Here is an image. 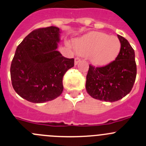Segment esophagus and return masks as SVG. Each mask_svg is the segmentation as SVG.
<instances>
[{"label":"esophagus","mask_w":146,"mask_h":146,"mask_svg":"<svg viewBox=\"0 0 146 146\" xmlns=\"http://www.w3.org/2000/svg\"><path fill=\"white\" fill-rule=\"evenodd\" d=\"M80 61V59L79 58H75V65H77Z\"/></svg>","instance_id":"1"}]
</instances>
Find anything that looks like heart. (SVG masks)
Listing matches in <instances>:
<instances>
[{
	"label": "heart",
	"mask_w": 146,
	"mask_h": 146,
	"mask_svg": "<svg viewBox=\"0 0 146 146\" xmlns=\"http://www.w3.org/2000/svg\"><path fill=\"white\" fill-rule=\"evenodd\" d=\"M79 54L89 56L93 64L106 66L113 61L121 50V42L116 36L100 32H91L74 41Z\"/></svg>",
	"instance_id": "1"
}]
</instances>
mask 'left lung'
Returning <instances> with one entry per match:
<instances>
[{
	"mask_svg": "<svg viewBox=\"0 0 146 146\" xmlns=\"http://www.w3.org/2000/svg\"><path fill=\"white\" fill-rule=\"evenodd\" d=\"M121 50L115 60L103 67L90 65L86 76L87 93L93 98L115 102L132 90L136 78L135 52L128 40L118 35Z\"/></svg>",
	"mask_w": 146,
	"mask_h": 146,
	"instance_id": "8db88e82",
	"label": "left lung"
}]
</instances>
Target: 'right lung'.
I'll list each match as a JSON object with an SVG mask.
<instances>
[{"label":"right lung","instance_id":"1","mask_svg":"<svg viewBox=\"0 0 146 146\" xmlns=\"http://www.w3.org/2000/svg\"><path fill=\"white\" fill-rule=\"evenodd\" d=\"M59 28L50 26L30 33L18 45L11 66L15 91L35 103L54 100L63 90V78L74 66V59L58 51Z\"/></svg>","mask_w":146,"mask_h":146}]
</instances>
